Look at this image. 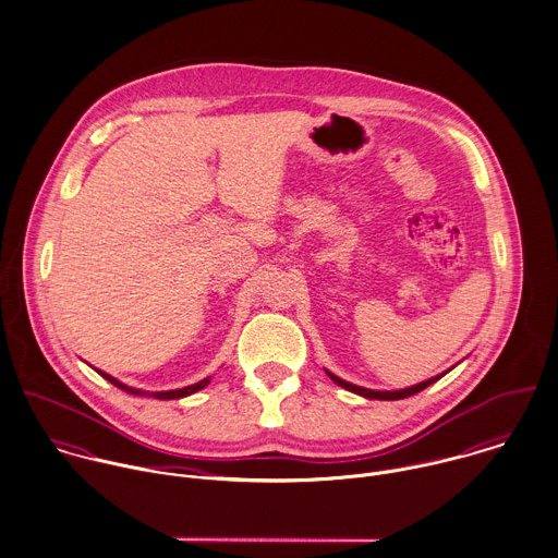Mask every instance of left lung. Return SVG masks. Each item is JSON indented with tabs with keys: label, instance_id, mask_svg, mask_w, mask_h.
<instances>
[{
	"label": "left lung",
	"instance_id": "obj_1",
	"mask_svg": "<svg viewBox=\"0 0 558 558\" xmlns=\"http://www.w3.org/2000/svg\"><path fill=\"white\" fill-rule=\"evenodd\" d=\"M327 374L331 376V380H336L340 387H344V389H349V391H355V393H360V396H364V398H374V400H400V398H407V396H413V393H417V391H422V389H426L428 385H433L437 378H441L444 374H437V376H433V378H428V380H422V383H417V385H411V387H404V389H393V391H376V389H366V387H360V385H353V383H349V380H344V378H340V376H336L333 372L327 371Z\"/></svg>",
	"mask_w": 558,
	"mask_h": 558
}]
</instances>
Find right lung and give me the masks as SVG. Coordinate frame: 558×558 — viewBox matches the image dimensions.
Returning <instances> with one entry per match:
<instances>
[{
    "label": "right lung",
    "mask_w": 558,
    "mask_h": 558,
    "mask_svg": "<svg viewBox=\"0 0 558 558\" xmlns=\"http://www.w3.org/2000/svg\"><path fill=\"white\" fill-rule=\"evenodd\" d=\"M106 380H110L112 385H117L119 389H125V391H130V393H136V396H154V398H160V400H173V398H184V396H190V393H194V391H198V389H203L207 383H209V378L211 376H205L203 380H198V383H194V385H187V387H182V389H169V391H143V389H134V387H128L125 383H121L119 378H114V376H110L108 372L97 371Z\"/></svg>",
    "instance_id": "obj_1"
}]
</instances>
